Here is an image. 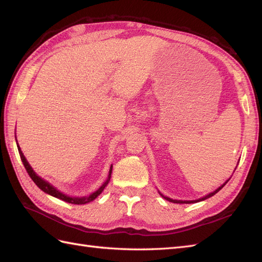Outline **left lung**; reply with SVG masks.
Segmentation results:
<instances>
[{
  "label": "left lung",
  "mask_w": 262,
  "mask_h": 262,
  "mask_svg": "<svg viewBox=\"0 0 262 262\" xmlns=\"http://www.w3.org/2000/svg\"><path fill=\"white\" fill-rule=\"evenodd\" d=\"M228 181V180H227ZM227 181H225L223 185H222L221 187H219L215 191H213V192H211V193H209V194H207V195H204L203 198H200V199H198V200H191V201H182V200H173V199H170V198H168V196H165V195H163L161 192H160V194L164 198V199H166L167 201H169V202H172V203H195V202H199V201H203V200H205V199H208V198H210V196H212V195H214L215 193H217L220 190L223 188L226 184H227Z\"/></svg>",
  "instance_id": "left-lung-1"
}]
</instances>
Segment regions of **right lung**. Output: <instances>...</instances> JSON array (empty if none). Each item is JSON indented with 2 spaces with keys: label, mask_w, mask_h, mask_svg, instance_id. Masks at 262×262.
I'll return each instance as SVG.
<instances>
[{
  "label": "right lung",
  "mask_w": 262,
  "mask_h": 262,
  "mask_svg": "<svg viewBox=\"0 0 262 262\" xmlns=\"http://www.w3.org/2000/svg\"><path fill=\"white\" fill-rule=\"evenodd\" d=\"M17 147H18V152H19L20 160H21L24 166H25V168H26V170H27V172H28V175L30 176L31 179H33V181L35 182V184H36L39 188H40L43 192L48 193V194H50V195H52V196H54V198H58V199H60V200H62V201H66V202H68V203H72V204H86V203H89V202L95 200L102 191H104L105 187L108 185V182H109V180H110V177H112L113 165H112V167H110V169H109V175H108L107 180L96 190V191L93 192V193L90 194V195H87V196H81V198H78V196H69V195H67V194H64V193H62L61 191H59V190H58L57 188H54L52 185H50L48 181H46V180H43L41 177H39V176L37 175V173L34 171V169L31 168V166L28 164V162H27V160L25 158V156H24L23 152L20 150V147H19L18 143H17Z\"/></svg>",
  "instance_id": "obj_1"
}]
</instances>
